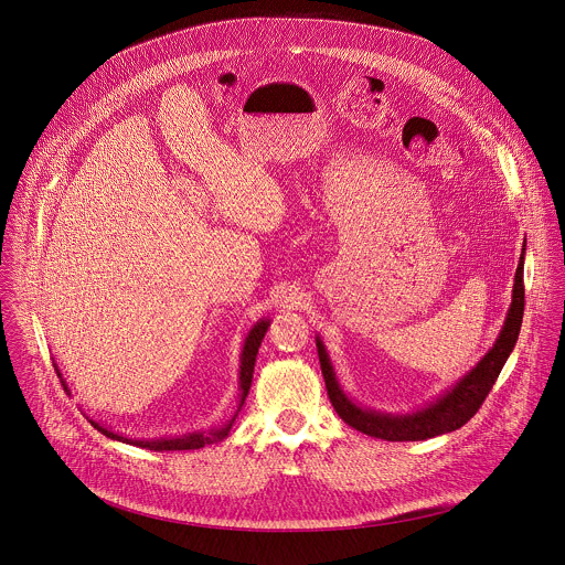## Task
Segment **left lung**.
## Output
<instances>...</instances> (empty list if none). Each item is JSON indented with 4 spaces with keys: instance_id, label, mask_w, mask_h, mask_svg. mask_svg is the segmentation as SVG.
<instances>
[{
    "instance_id": "left-lung-1",
    "label": "left lung",
    "mask_w": 565,
    "mask_h": 565,
    "mask_svg": "<svg viewBox=\"0 0 565 565\" xmlns=\"http://www.w3.org/2000/svg\"><path fill=\"white\" fill-rule=\"evenodd\" d=\"M522 313H524V249L520 255L515 279H513V297L511 306L504 318L501 333L494 342V347L481 358V362L468 373L461 376L450 390H446L431 405L394 416V414H381L373 409H364L355 405L340 387L333 366L329 362V355L324 351V344L320 338H316L320 371L324 376L327 394L338 412V416L353 429L371 436V438L387 439V441H418V439L436 438L441 434H450L459 427H463L483 405L486 396L490 394L492 385L501 375L502 366L507 358L511 355L520 327H522Z\"/></svg>"
}]
</instances>
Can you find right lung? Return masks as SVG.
Segmentation results:
<instances>
[{
    "label": "right lung",
    "mask_w": 565,
    "mask_h": 565,
    "mask_svg": "<svg viewBox=\"0 0 565 565\" xmlns=\"http://www.w3.org/2000/svg\"><path fill=\"white\" fill-rule=\"evenodd\" d=\"M266 329H268V318H266V320H257V322L253 324L249 335L245 338V347H243V353H241V403H238V412H241V407H243V403H245V398H247V394H249L257 349H259V344H262V340H264ZM56 373L63 379L58 369H56ZM63 385L66 387L64 381ZM238 412H236L234 418H232L225 427H221V429L194 431V434H184V436H175V438H126V436L115 434L113 429H108V427H104V425H99V423H95V420H88V423H90L97 431H102L106 438L119 439V441H126V444H131V446H140V448H147V450H194V448H203L205 444H212V441L227 438V434H230V429H232V425H234Z\"/></svg>",
    "instance_id": "add662e5"
}]
</instances>
